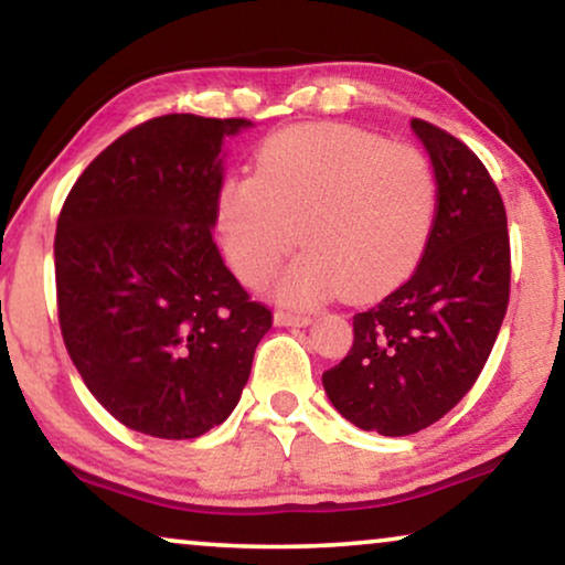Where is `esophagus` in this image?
Listing matches in <instances>:
<instances>
[{
    "instance_id": "1",
    "label": "esophagus",
    "mask_w": 565,
    "mask_h": 565,
    "mask_svg": "<svg viewBox=\"0 0 565 565\" xmlns=\"http://www.w3.org/2000/svg\"><path fill=\"white\" fill-rule=\"evenodd\" d=\"M274 322L281 328H307L312 322L310 315H297V312H276Z\"/></svg>"
}]
</instances>
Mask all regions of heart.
Segmentation results:
<instances>
[{
    "label": "heart",
    "instance_id": "heart-1",
    "mask_svg": "<svg viewBox=\"0 0 565 565\" xmlns=\"http://www.w3.org/2000/svg\"><path fill=\"white\" fill-rule=\"evenodd\" d=\"M439 185L411 145L338 124L274 134L255 175H230L216 193V227L245 284L274 274L297 237L305 253L278 276L276 299L310 307L343 287L370 297L416 266L431 235Z\"/></svg>",
    "mask_w": 565,
    "mask_h": 565
}]
</instances>
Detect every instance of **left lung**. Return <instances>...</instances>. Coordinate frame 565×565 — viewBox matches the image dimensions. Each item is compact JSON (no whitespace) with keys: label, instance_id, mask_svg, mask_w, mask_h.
Returning <instances> with one entry per match:
<instances>
[{"label":"left lung","instance_id":"8db88e82","mask_svg":"<svg viewBox=\"0 0 565 565\" xmlns=\"http://www.w3.org/2000/svg\"><path fill=\"white\" fill-rule=\"evenodd\" d=\"M411 129L431 157L439 206L424 258L403 287L353 315V345L322 374L328 401L353 426L408 436L476 385L509 305V232L486 164L426 120Z\"/></svg>","mask_w":565,"mask_h":565}]
</instances>
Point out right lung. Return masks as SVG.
Listing matches in <instances>:
<instances>
[{
    "label": "right lung",
    "instance_id": "add662e5",
    "mask_svg": "<svg viewBox=\"0 0 565 565\" xmlns=\"http://www.w3.org/2000/svg\"><path fill=\"white\" fill-rule=\"evenodd\" d=\"M245 118H152L66 195L54 266L66 351L134 431L195 439L235 411L270 310L224 266L212 230L224 141Z\"/></svg>",
    "mask_w": 565,
    "mask_h": 565
}]
</instances>
